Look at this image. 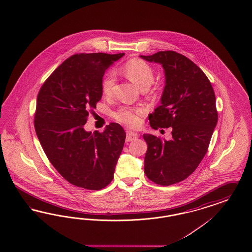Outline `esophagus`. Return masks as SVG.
Masks as SVG:
<instances>
[{
	"label": "esophagus",
	"instance_id": "34e87169",
	"mask_svg": "<svg viewBox=\"0 0 252 252\" xmlns=\"http://www.w3.org/2000/svg\"><path fill=\"white\" fill-rule=\"evenodd\" d=\"M139 137V135L136 133V132H133V131H126V140L128 142V141H133L135 139H137V137Z\"/></svg>",
	"mask_w": 252,
	"mask_h": 252
}]
</instances>
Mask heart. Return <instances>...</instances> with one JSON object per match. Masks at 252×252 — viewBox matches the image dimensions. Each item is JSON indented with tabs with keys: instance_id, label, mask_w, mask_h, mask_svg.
<instances>
[{
	"instance_id": "obj_1",
	"label": "heart",
	"mask_w": 252,
	"mask_h": 252,
	"mask_svg": "<svg viewBox=\"0 0 252 252\" xmlns=\"http://www.w3.org/2000/svg\"><path fill=\"white\" fill-rule=\"evenodd\" d=\"M124 72L130 80L139 87L141 90L149 88L154 80V71L153 67L142 60H131L124 66ZM115 77L113 73H108L101 81V92L105 96H110L113 93ZM144 110L141 108L131 109L126 107L120 108L115 112V119L129 126H137L139 125Z\"/></svg>"
}]
</instances>
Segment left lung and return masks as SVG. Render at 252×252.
Masks as SVG:
<instances>
[{
    "label": "left lung",
    "instance_id": "obj_1",
    "mask_svg": "<svg viewBox=\"0 0 252 252\" xmlns=\"http://www.w3.org/2000/svg\"><path fill=\"white\" fill-rule=\"evenodd\" d=\"M164 70L165 86L160 105L149 115L153 129H172L162 140L144 134L147 177L160 186L179 183L197 169L205 156L218 121L215 94L210 80L193 62L173 51L140 55Z\"/></svg>",
    "mask_w": 252,
    "mask_h": 252
}]
</instances>
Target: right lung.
Here are the masks:
<instances>
[{
    "label": "right lung",
    "instance_id": "right-lung-1",
    "mask_svg": "<svg viewBox=\"0 0 252 252\" xmlns=\"http://www.w3.org/2000/svg\"><path fill=\"white\" fill-rule=\"evenodd\" d=\"M125 54L72 55L40 88L34 118L38 140L49 160L69 183L91 190L114 178L126 132L117 123L102 133L84 128L89 112L102 96L107 69Z\"/></svg>",
    "mask_w": 252,
    "mask_h": 252
}]
</instances>
